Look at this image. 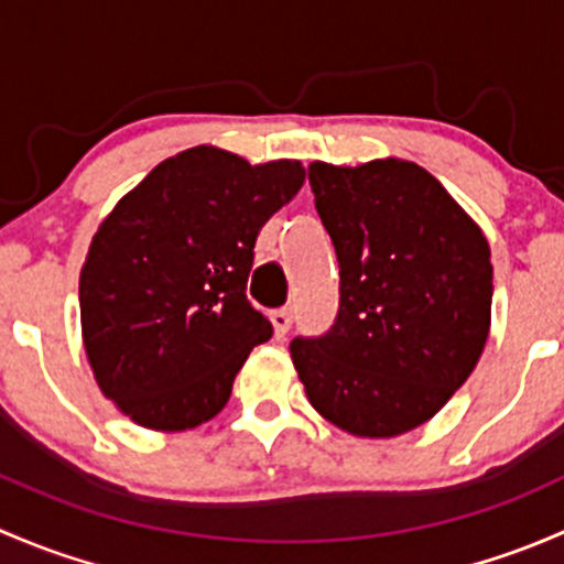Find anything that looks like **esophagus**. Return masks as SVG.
Masks as SVG:
<instances>
[{
    "mask_svg": "<svg viewBox=\"0 0 564 564\" xmlns=\"http://www.w3.org/2000/svg\"><path fill=\"white\" fill-rule=\"evenodd\" d=\"M270 322H272V329H275V338H283V335L289 333V327H292V311L289 308L272 311Z\"/></svg>",
    "mask_w": 564,
    "mask_h": 564,
    "instance_id": "esophagus-1",
    "label": "esophagus"
}]
</instances>
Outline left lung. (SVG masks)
<instances>
[{
	"label": "left lung",
	"instance_id": "8db88e82",
	"mask_svg": "<svg viewBox=\"0 0 564 564\" xmlns=\"http://www.w3.org/2000/svg\"><path fill=\"white\" fill-rule=\"evenodd\" d=\"M308 180L338 253L340 305L327 335L292 340V362L324 420L392 440L429 423L475 371L491 329V248L417 163L314 161Z\"/></svg>",
	"mask_w": 564,
	"mask_h": 564
}]
</instances>
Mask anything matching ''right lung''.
Listing matches in <instances>:
<instances>
[{"label":"right lung","instance_id":"add662e5","mask_svg":"<svg viewBox=\"0 0 564 564\" xmlns=\"http://www.w3.org/2000/svg\"><path fill=\"white\" fill-rule=\"evenodd\" d=\"M303 182L300 161L248 163L198 144L100 220L78 278L82 340L124 417L187 431L226 406L250 349L272 335L246 297L256 237Z\"/></svg>","mask_w":564,"mask_h":564}]
</instances>
